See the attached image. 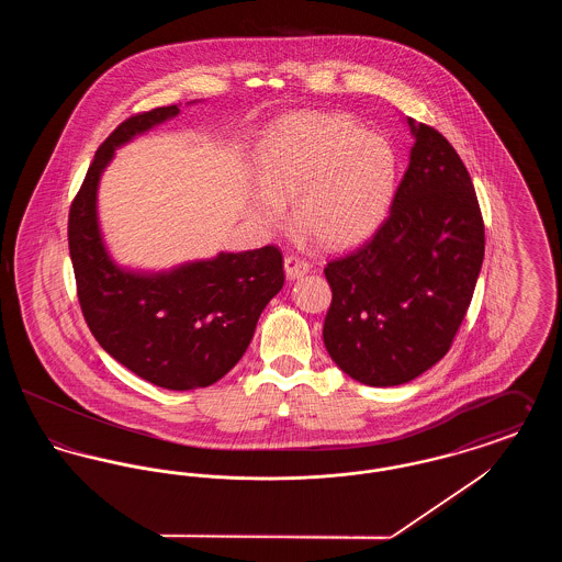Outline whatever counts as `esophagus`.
I'll return each mask as SVG.
<instances>
[{"instance_id": "obj_1", "label": "esophagus", "mask_w": 562, "mask_h": 562, "mask_svg": "<svg viewBox=\"0 0 562 562\" xmlns=\"http://www.w3.org/2000/svg\"><path fill=\"white\" fill-rule=\"evenodd\" d=\"M284 269L291 280H296L310 271V263L296 255H289V257H284Z\"/></svg>"}]
</instances>
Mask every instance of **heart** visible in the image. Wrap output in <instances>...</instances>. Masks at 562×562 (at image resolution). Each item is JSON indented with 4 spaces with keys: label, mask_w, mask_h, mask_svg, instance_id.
Segmentation results:
<instances>
[{
    "label": "heart",
    "mask_w": 562,
    "mask_h": 562,
    "mask_svg": "<svg viewBox=\"0 0 562 562\" xmlns=\"http://www.w3.org/2000/svg\"><path fill=\"white\" fill-rule=\"evenodd\" d=\"M259 179L250 209L259 223H284L293 198L294 221L328 248L367 240L392 209L398 156L392 143L362 131L348 115L296 113L263 138Z\"/></svg>",
    "instance_id": "b5f03b06"
}]
</instances>
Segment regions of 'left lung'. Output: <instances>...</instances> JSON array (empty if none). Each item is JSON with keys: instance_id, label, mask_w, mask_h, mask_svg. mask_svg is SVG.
I'll use <instances>...</instances> for the list:
<instances>
[{"instance_id": "8db88e82", "label": "left lung", "mask_w": 562, "mask_h": 562, "mask_svg": "<svg viewBox=\"0 0 562 562\" xmlns=\"http://www.w3.org/2000/svg\"><path fill=\"white\" fill-rule=\"evenodd\" d=\"M408 126L415 145L390 216L324 268L333 291L324 346L344 373L373 387L406 383L451 349L484 259L465 164L436 128Z\"/></svg>"}]
</instances>
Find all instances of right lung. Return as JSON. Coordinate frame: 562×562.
Masks as SVG:
<instances>
[{
  "label": "right lung",
  "mask_w": 562,
  "mask_h": 562,
  "mask_svg": "<svg viewBox=\"0 0 562 562\" xmlns=\"http://www.w3.org/2000/svg\"><path fill=\"white\" fill-rule=\"evenodd\" d=\"M179 113L177 105L126 117L94 154L69 209V255L83 321L128 371L166 390L206 387L248 348L269 299L284 284L282 252H221L160 276L111 263L97 225V186L113 149Z\"/></svg>",
  "instance_id": "1"
}]
</instances>
